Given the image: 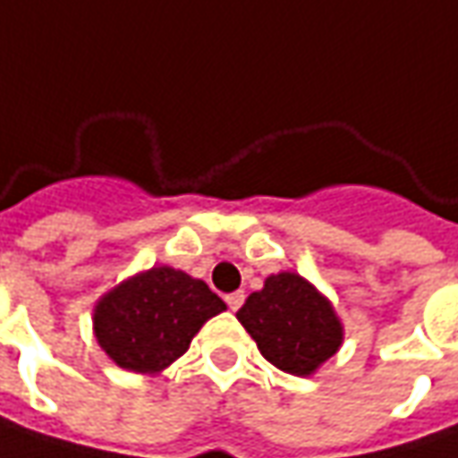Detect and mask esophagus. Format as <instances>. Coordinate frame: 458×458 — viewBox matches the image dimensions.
I'll return each mask as SVG.
<instances>
[{
    "label": "esophagus",
    "instance_id": "esophagus-1",
    "mask_svg": "<svg viewBox=\"0 0 458 458\" xmlns=\"http://www.w3.org/2000/svg\"><path fill=\"white\" fill-rule=\"evenodd\" d=\"M243 301H245V293L243 292H233L225 296V304L230 307V311H238V309L243 307Z\"/></svg>",
    "mask_w": 458,
    "mask_h": 458
}]
</instances>
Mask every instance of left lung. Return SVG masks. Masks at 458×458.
<instances>
[{"label":"left lung","mask_w":458,"mask_h":458,"mask_svg":"<svg viewBox=\"0 0 458 458\" xmlns=\"http://www.w3.org/2000/svg\"><path fill=\"white\" fill-rule=\"evenodd\" d=\"M235 317L260 355L289 375H311L342 344V324L329 299L292 271L266 278Z\"/></svg>","instance_id":"1"}]
</instances>
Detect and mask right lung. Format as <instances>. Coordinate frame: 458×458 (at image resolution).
Here are the masks:
<instances>
[{
  "label": "right lung",
  "mask_w": 458,
  "mask_h": 458,
  "mask_svg": "<svg viewBox=\"0 0 458 458\" xmlns=\"http://www.w3.org/2000/svg\"><path fill=\"white\" fill-rule=\"evenodd\" d=\"M225 301L199 278L154 266L98 299L93 332L119 368L162 372L190 350V342Z\"/></svg>",
  "instance_id": "right-lung-1"
}]
</instances>
